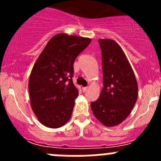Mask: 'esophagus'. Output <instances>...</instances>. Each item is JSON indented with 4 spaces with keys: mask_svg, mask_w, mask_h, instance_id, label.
Returning <instances> with one entry per match:
<instances>
[{
    "mask_svg": "<svg viewBox=\"0 0 161 161\" xmlns=\"http://www.w3.org/2000/svg\"><path fill=\"white\" fill-rule=\"evenodd\" d=\"M88 87H82V92H86L88 91Z\"/></svg>",
    "mask_w": 161,
    "mask_h": 161,
    "instance_id": "34e87169",
    "label": "esophagus"
}]
</instances>
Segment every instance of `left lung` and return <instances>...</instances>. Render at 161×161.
Instances as JSON below:
<instances>
[{
    "label": "left lung",
    "instance_id": "obj_1",
    "mask_svg": "<svg viewBox=\"0 0 161 161\" xmlns=\"http://www.w3.org/2000/svg\"><path fill=\"white\" fill-rule=\"evenodd\" d=\"M103 84L99 98L90 103L94 116L103 125L121 124L130 114L138 98V84L121 47L111 39H100Z\"/></svg>",
    "mask_w": 161,
    "mask_h": 161
}]
</instances>
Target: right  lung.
Here are the masks:
<instances>
[{
	"label": "right lung",
	"instance_id": "1",
	"mask_svg": "<svg viewBox=\"0 0 161 161\" xmlns=\"http://www.w3.org/2000/svg\"><path fill=\"white\" fill-rule=\"evenodd\" d=\"M91 39L65 33L55 35L31 71L30 103L37 119L50 129L64 125L70 119L79 90L72 82L73 64Z\"/></svg>",
	"mask_w": 161,
	"mask_h": 161
}]
</instances>
